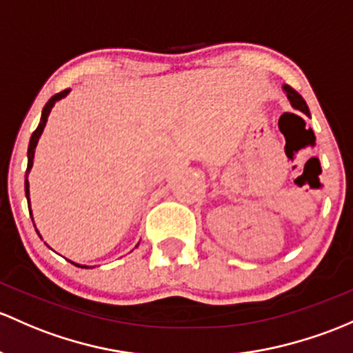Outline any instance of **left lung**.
<instances>
[{"mask_svg":"<svg viewBox=\"0 0 353 353\" xmlns=\"http://www.w3.org/2000/svg\"><path fill=\"white\" fill-rule=\"evenodd\" d=\"M283 91L285 92V96H288V99H289V103H291L292 108L299 110V111H301V113L307 114V117H310V110H307L306 101H304V99L301 98V94H298V92H296L291 86H288V84H284Z\"/></svg>","mask_w":353,"mask_h":353,"instance_id":"1","label":"left lung"}]
</instances>
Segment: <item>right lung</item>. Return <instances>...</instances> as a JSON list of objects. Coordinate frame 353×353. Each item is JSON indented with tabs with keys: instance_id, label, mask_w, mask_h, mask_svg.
I'll list each match as a JSON object with an SVG mask.
<instances>
[{
	"instance_id": "add662e5",
	"label": "right lung",
	"mask_w": 353,
	"mask_h": 353,
	"mask_svg": "<svg viewBox=\"0 0 353 353\" xmlns=\"http://www.w3.org/2000/svg\"><path fill=\"white\" fill-rule=\"evenodd\" d=\"M69 91H70V89H64V91L57 92V94H54V96H52V98L49 99V101H47V105L43 106V110H42V118H40L39 127H37L35 132L32 133V139H30V143H28V165H27V174H25V194H27L30 214H32V208H30V184H28V174H30V169H32V165H33V157H35L37 143H39V139H40V135H42L43 128H46L47 118H49V114H50L52 108H54V105H55V103H57V101H61L62 98H65V96L69 94ZM33 226H35V223H33ZM37 233H39V230H37ZM39 236H40V233H39ZM40 239H42V236H40ZM137 247H139V245H137ZM69 262H70V264L77 265V267H86V269H88V265L76 264V262H72V261H69Z\"/></svg>"
}]
</instances>
